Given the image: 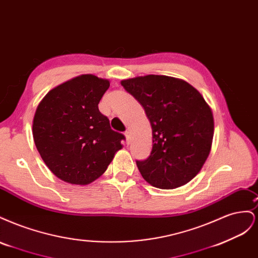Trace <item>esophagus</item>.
Instances as JSON below:
<instances>
[{
    "mask_svg": "<svg viewBox=\"0 0 258 258\" xmlns=\"http://www.w3.org/2000/svg\"><path fill=\"white\" fill-rule=\"evenodd\" d=\"M124 137H126L127 143H129V140H130V131L129 130H127L126 132H124Z\"/></svg>",
    "mask_w": 258,
    "mask_h": 258,
    "instance_id": "esophagus-1",
    "label": "esophagus"
}]
</instances>
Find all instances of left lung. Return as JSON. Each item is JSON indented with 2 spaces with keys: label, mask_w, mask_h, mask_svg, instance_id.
Here are the masks:
<instances>
[{
  "label": "left lung",
  "mask_w": 258,
  "mask_h": 258,
  "mask_svg": "<svg viewBox=\"0 0 258 258\" xmlns=\"http://www.w3.org/2000/svg\"><path fill=\"white\" fill-rule=\"evenodd\" d=\"M120 84L144 107L152 126V153L137 161L143 178L162 189L191 181L213 141V113L205 98L190 84L166 75L138 76Z\"/></svg>",
  "instance_id": "1"
}]
</instances>
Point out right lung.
I'll return each instance as SVG.
<instances>
[{"instance_id": "add662e5", "label": "right lung", "mask_w": 258, "mask_h": 258, "mask_svg": "<svg viewBox=\"0 0 258 258\" xmlns=\"http://www.w3.org/2000/svg\"><path fill=\"white\" fill-rule=\"evenodd\" d=\"M110 81L83 74L58 85L38 103L33 117L35 146L45 165L63 182L88 185L102 175L122 148L98 104Z\"/></svg>"}]
</instances>
